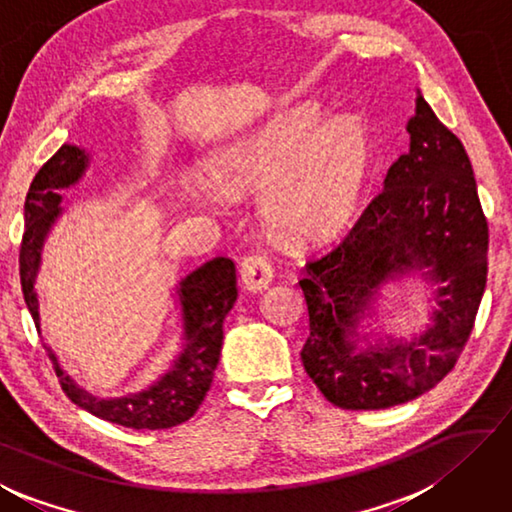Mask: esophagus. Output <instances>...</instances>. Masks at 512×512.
<instances>
[{"label":"esophagus","instance_id":"esophagus-1","mask_svg":"<svg viewBox=\"0 0 512 512\" xmlns=\"http://www.w3.org/2000/svg\"><path fill=\"white\" fill-rule=\"evenodd\" d=\"M239 280L246 291H262V288L273 282V266L264 255H248L244 262H241Z\"/></svg>","mask_w":512,"mask_h":512}]
</instances>
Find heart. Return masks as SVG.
<instances>
[{
  "instance_id": "heart-1",
  "label": "heart",
  "mask_w": 512,
  "mask_h": 512,
  "mask_svg": "<svg viewBox=\"0 0 512 512\" xmlns=\"http://www.w3.org/2000/svg\"><path fill=\"white\" fill-rule=\"evenodd\" d=\"M374 167V136L360 116L331 118L300 105L203 159L210 183L230 199L264 187L262 215L277 237L306 244L345 228Z\"/></svg>"
}]
</instances>
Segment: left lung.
<instances>
[{
    "label": "left lung",
    "instance_id": "8db88e82",
    "mask_svg": "<svg viewBox=\"0 0 512 512\" xmlns=\"http://www.w3.org/2000/svg\"><path fill=\"white\" fill-rule=\"evenodd\" d=\"M410 150L345 241L300 280L309 331L302 365L329 403L385 410L412 401L454 367L488 275V224L457 136L416 89ZM418 276L435 288L431 322L407 339L373 324L385 283ZM431 298H428V301Z\"/></svg>",
    "mask_w": 512,
    "mask_h": 512
}]
</instances>
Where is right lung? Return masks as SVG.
Here are the masks:
<instances>
[{
    "instance_id": "add662e5",
    "label": "right lung",
    "mask_w": 512,
    "mask_h": 512,
    "mask_svg": "<svg viewBox=\"0 0 512 512\" xmlns=\"http://www.w3.org/2000/svg\"><path fill=\"white\" fill-rule=\"evenodd\" d=\"M91 163L94 156L85 147L64 143L53 159L46 161L35 174L26 194L20 275L26 306L40 333L42 313L35 284L42 271L46 239L64 215L60 190L80 183ZM172 295L181 322V349L174 353L159 378L138 392L111 398L91 394L62 369L55 351L49 349L55 374L71 403L109 423L134 427V430H165L194 416L215 376L221 345H224V320L237 300L235 264L228 257L210 259L181 277Z\"/></svg>"
}]
</instances>
